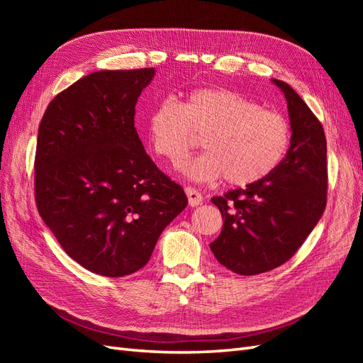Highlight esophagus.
I'll use <instances>...</instances> for the list:
<instances>
[{
    "label": "esophagus",
    "instance_id": "1",
    "mask_svg": "<svg viewBox=\"0 0 363 363\" xmlns=\"http://www.w3.org/2000/svg\"><path fill=\"white\" fill-rule=\"evenodd\" d=\"M186 195H188V200H189V206L192 207H196L200 206L203 203V195L196 191L195 188H191V186H188V188L184 189Z\"/></svg>",
    "mask_w": 363,
    "mask_h": 363
}]
</instances>
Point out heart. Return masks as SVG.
<instances>
[{"label": "heart", "instance_id": "b5f03b06", "mask_svg": "<svg viewBox=\"0 0 363 363\" xmlns=\"http://www.w3.org/2000/svg\"><path fill=\"white\" fill-rule=\"evenodd\" d=\"M203 136V155L183 167L186 177L250 186L277 169L291 145L283 115L225 87H200L183 103L164 98L147 118L148 142L157 156L179 164Z\"/></svg>", "mask_w": 363, "mask_h": 363}]
</instances>
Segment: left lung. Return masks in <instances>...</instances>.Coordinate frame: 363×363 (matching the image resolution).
Listing matches in <instances>:
<instances>
[{
    "label": "left lung",
    "instance_id": "left-lung-1",
    "mask_svg": "<svg viewBox=\"0 0 363 363\" xmlns=\"http://www.w3.org/2000/svg\"><path fill=\"white\" fill-rule=\"evenodd\" d=\"M284 94L291 147L267 179L213 196L224 225L211 244L216 260L240 276H256L289 260L320 221L327 203V142L320 121L292 87Z\"/></svg>",
    "mask_w": 363,
    "mask_h": 363
}]
</instances>
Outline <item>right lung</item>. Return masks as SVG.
I'll list each match as a JSON object with an SVG mask.
<instances>
[{
	"mask_svg": "<svg viewBox=\"0 0 363 363\" xmlns=\"http://www.w3.org/2000/svg\"><path fill=\"white\" fill-rule=\"evenodd\" d=\"M155 68L96 71L48 104L38 131L40 218L87 271L123 277L144 268L188 199L145 152L135 106Z\"/></svg>",
	"mask_w": 363,
	"mask_h": 363,
	"instance_id": "1",
	"label": "right lung"
}]
</instances>
